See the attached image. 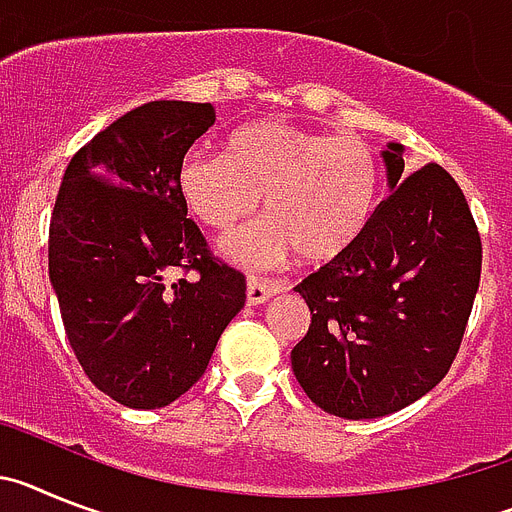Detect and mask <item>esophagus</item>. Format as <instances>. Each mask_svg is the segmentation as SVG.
Segmentation results:
<instances>
[{"label":"esophagus","instance_id":"obj_1","mask_svg":"<svg viewBox=\"0 0 512 512\" xmlns=\"http://www.w3.org/2000/svg\"><path fill=\"white\" fill-rule=\"evenodd\" d=\"M275 293H281V286L275 281H257V278L247 281V304L250 306L265 304L268 299H273Z\"/></svg>","mask_w":512,"mask_h":512}]
</instances>
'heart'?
Here are the masks:
<instances>
[{
  "instance_id": "heart-1",
  "label": "heart",
  "mask_w": 512,
  "mask_h": 512,
  "mask_svg": "<svg viewBox=\"0 0 512 512\" xmlns=\"http://www.w3.org/2000/svg\"><path fill=\"white\" fill-rule=\"evenodd\" d=\"M177 190L195 219L229 231L265 208V219L221 242L244 268H278L301 255L322 265L353 250L381 193V162L358 136L288 121H257L226 139L224 154L188 151Z\"/></svg>"
}]
</instances>
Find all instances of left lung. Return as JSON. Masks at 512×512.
I'll return each mask as SVG.
<instances>
[{"label": "left lung", "mask_w": 512, "mask_h": 512, "mask_svg": "<svg viewBox=\"0 0 512 512\" xmlns=\"http://www.w3.org/2000/svg\"><path fill=\"white\" fill-rule=\"evenodd\" d=\"M389 198L353 250L296 286L311 311L291 366L311 402L373 420L425 397L451 368L479 288L482 242L441 164L404 172V146L381 151Z\"/></svg>", "instance_id": "1"}]
</instances>
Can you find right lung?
<instances>
[{
    "instance_id": "add662e5",
    "label": "right lung",
    "mask_w": 512,
    "mask_h": 512,
    "mask_svg": "<svg viewBox=\"0 0 512 512\" xmlns=\"http://www.w3.org/2000/svg\"><path fill=\"white\" fill-rule=\"evenodd\" d=\"M216 121L211 102L154 100L74 154L48 231V278L79 366L133 410H159L201 379L244 306V275L211 257L177 167ZM172 269L198 279L166 283Z\"/></svg>"
}]
</instances>
